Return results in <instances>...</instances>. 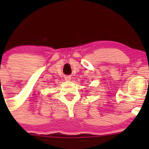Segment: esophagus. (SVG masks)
<instances>
[{"mask_svg": "<svg viewBox=\"0 0 149 149\" xmlns=\"http://www.w3.org/2000/svg\"><path fill=\"white\" fill-rule=\"evenodd\" d=\"M70 78L69 77V76H67V77H65V80L66 81H68V80H70Z\"/></svg>", "mask_w": 149, "mask_h": 149, "instance_id": "esophagus-1", "label": "esophagus"}]
</instances>
